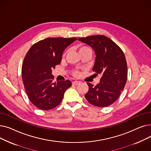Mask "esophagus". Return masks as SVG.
<instances>
[{
	"instance_id": "1",
	"label": "esophagus",
	"mask_w": 151,
	"mask_h": 151,
	"mask_svg": "<svg viewBox=\"0 0 151 151\" xmlns=\"http://www.w3.org/2000/svg\"><path fill=\"white\" fill-rule=\"evenodd\" d=\"M79 83H80V82L78 81H73V82H72V84H73V85H75V86L78 85Z\"/></svg>"
}]
</instances>
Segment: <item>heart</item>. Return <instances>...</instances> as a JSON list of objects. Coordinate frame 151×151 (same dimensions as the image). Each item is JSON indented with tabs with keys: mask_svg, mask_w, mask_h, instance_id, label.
I'll list each match as a JSON object with an SVG mask.
<instances>
[{
	"mask_svg": "<svg viewBox=\"0 0 151 151\" xmlns=\"http://www.w3.org/2000/svg\"><path fill=\"white\" fill-rule=\"evenodd\" d=\"M78 51H79V52H80V54H82V53H83L84 52H86V51H89V52H92V50L89 47L87 46H82V45L78 47ZM65 54L66 53H64L63 54V55H62L63 58H64V56L65 55ZM79 74H80V73H79V72L77 71H74V73H73V75L76 76H78L79 75Z\"/></svg>",
	"mask_w": 151,
	"mask_h": 151,
	"instance_id": "b5f03b06",
	"label": "heart"
}]
</instances>
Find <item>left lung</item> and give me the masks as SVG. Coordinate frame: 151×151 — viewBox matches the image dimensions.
Returning a JSON list of instances; mask_svg holds the SVG:
<instances>
[{
	"label": "left lung",
	"mask_w": 151,
	"mask_h": 151,
	"mask_svg": "<svg viewBox=\"0 0 151 151\" xmlns=\"http://www.w3.org/2000/svg\"><path fill=\"white\" fill-rule=\"evenodd\" d=\"M78 40L93 50L96 58L92 71L95 75H102L96 86L87 83L89 91L85 98L94 106H109L119 97L126 84L127 65L125 55L119 46L104 35H92Z\"/></svg>",
	"instance_id": "8db88e82"
}]
</instances>
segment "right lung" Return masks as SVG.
<instances>
[{"mask_svg":"<svg viewBox=\"0 0 151 151\" xmlns=\"http://www.w3.org/2000/svg\"><path fill=\"white\" fill-rule=\"evenodd\" d=\"M76 38H46L32 45L24 59L22 77L30 101L38 108L49 110L58 106L71 86L69 80L53 82L52 69L62 60L63 51Z\"/></svg>","mask_w":151,"mask_h":151,"instance_id":"add662e5","label":"right lung"}]
</instances>
